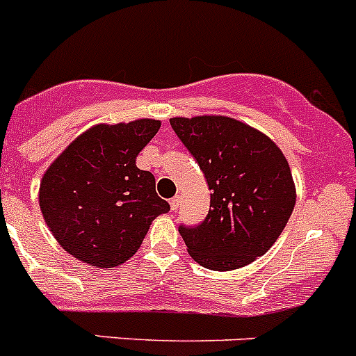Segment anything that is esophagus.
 Here are the masks:
<instances>
[{"mask_svg":"<svg viewBox=\"0 0 356 356\" xmlns=\"http://www.w3.org/2000/svg\"><path fill=\"white\" fill-rule=\"evenodd\" d=\"M179 205H181V197H179V195H177V197H174L170 200V209L175 212L179 209Z\"/></svg>","mask_w":356,"mask_h":356,"instance_id":"1","label":"esophagus"}]
</instances>
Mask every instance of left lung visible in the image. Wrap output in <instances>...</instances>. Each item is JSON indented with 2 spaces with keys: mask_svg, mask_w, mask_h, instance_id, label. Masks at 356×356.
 <instances>
[{
  "mask_svg": "<svg viewBox=\"0 0 356 356\" xmlns=\"http://www.w3.org/2000/svg\"><path fill=\"white\" fill-rule=\"evenodd\" d=\"M170 124L207 179L211 209L179 227L188 253L211 270H235L265 254L293 212L295 184L281 149L258 129L225 115L172 118Z\"/></svg>",
  "mask_w": 356,
  "mask_h": 356,
  "instance_id": "8db88e82",
  "label": "left lung"
}]
</instances>
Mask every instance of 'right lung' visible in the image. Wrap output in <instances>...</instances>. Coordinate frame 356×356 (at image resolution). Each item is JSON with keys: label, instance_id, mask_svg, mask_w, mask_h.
<instances>
[{"label": "right lung", "instance_id": "right-lung-1", "mask_svg": "<svg viewBox=\"0 0 356 356\" xmlns=\"http://www.w3.org/2000/svg\"><path fill=\"white\" fill-rule=\"evenodd\" d=\"M161 122L98 124L79 135L40 182V209L56 241L84 264L112 268L137 253L151 223L170 211L137 156Z\"/></svg>", "mask_w": 356, "mask_h": 356}]
</instances>
